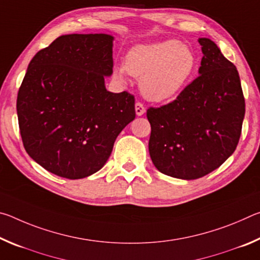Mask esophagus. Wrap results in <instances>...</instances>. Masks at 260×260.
Masks as SVG:
<instances>
[{
	"mask_svg": "<svg viewBox=\"0 0 260 260\" xmlns=\"http://www.w3.org/2000/svg\"><path fill=\"white\" fill-rule=\"evenodd\" d=\"M135 112L138 116H142V114H144V112H146V108H144V105L142 103L138 102L135 104Z\"/></svg>",
	"mask_w": 260,
	"mask_h": 260,
	"instance_id": "1",
	"label": "esophagus"
}]
</instances>
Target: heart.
<instances>
[{"label": "heart", "instance_id": "heart-1", "mask_svg": "<svg viewBox=\"0 0 260 260\" xmlns=\"http://www.w3.org/2000/svg\"><path fill=\"white\" fill-rule=\"evenodd\" d=\"M193 51L177 40L136 46L128 51L125 65H117L113 76L124 81L126 73L140 79L144 98L153 102L170 101L181 93L196 70Z\"/></svg>", "mask_w": 260, "mask_h": 260}]
</instances>
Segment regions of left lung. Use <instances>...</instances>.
Returning <instances> with one entry per match:
<instances>
[{"mask_svg":"<svg viewBox=\"0 0 260 260\" xmlns=\"http://www.w3.org/2000/svg\"><path fill=\"white\" fill-rule=\"evenodd\" d=\"M200 76L173 102L149 108V153L170 177L193 180L225 162L239 143L245 102L239 72L210 39H199Z\"/></svg>","mask_w":260,"mask_h":260,"instance_id":"8db88e82","label":"left lung"}]
</instances>
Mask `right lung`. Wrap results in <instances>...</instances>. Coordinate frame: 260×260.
I'll return each instance as SVG.
<instances>
[{
  "label": "right lung",
  "instance_id": "1",
  "mask_svg": "<svg viewBox=\"0 0 260 260\" xmlns=\"http://www.w3.org/2000/svg\"><path fill=\"white\" fill-rule=\"evenodd\" d=\"M112 47L109 34L61 35L29 61L17 96L21 140L29 157L58 177L98 172L134 120V96L105 88Z\"/></svg>",
  "mask_w": 260,
  "mask_h": 260
}]
</instances>
